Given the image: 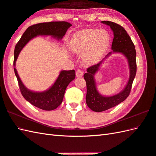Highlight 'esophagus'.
Wrapping results in <instances>:
<instances>
[{
  "label": "esophagus",
  "instance_id": "1",
  "mask_svg": "<svg viewBox=\"0 0 156 156\" xmlns=\"http://www.w3.org/2000/svg\"><path fill=\"white\" fill-rule=\"evenodd\" d=\"M83 70H82V69H77L76 72V76L77 77H82V76H83Z\"/></svg>",
  "mask_w": 156,
  "mask_h": 156
}]
</instances>
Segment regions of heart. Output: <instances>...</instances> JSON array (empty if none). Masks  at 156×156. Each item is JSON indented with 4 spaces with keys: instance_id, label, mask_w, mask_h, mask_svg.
Segmentation results:
<instances>
[{
    "instance_id": "1",
    "label": "heart",
    "mask_w": 156,
    "mask_h": 156,
    "mask_svg": "<svg viewBox=\"0 0 156 156\" xmlns=\"http://www.w3.org/2000/svg\"><path fill=\"white\" fill-rule=\"evenodd\" d=\"M110 35L105 29H87L76 33L72 39V48L76 53L88 50L83 55L86 64L97 62L107 50Z\"/></svg>"
}]
</instances>
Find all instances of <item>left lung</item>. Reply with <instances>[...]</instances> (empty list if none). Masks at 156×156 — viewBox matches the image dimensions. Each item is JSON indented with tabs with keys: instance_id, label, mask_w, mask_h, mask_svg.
Listing matches in <instances>:
<instances>
[{
	"instance_id": "obj_1",
	"label": "left lung",
	"mask_w": 156,
	"mask_h": 156,
	"mask_svg": "<svg viewBox=\"0 0 156 156\" xmlns=\"http://www.w3.org/2000/svg\"><path fill=\"white\" fill-rule=\"evenodd\" d=\"M102 23L110 26L113 31L114 38L111 47L112 52L121 53L127 58L130 68V77L126 87L120 93L112 97H103L97 91L94 79L95 73L98 71L99 66L103 60L88 68L87 69V72L84 74L87 89L86 102L88 107L95 112H102L108 110L124 101L130 94L132 84L137 72L136 50L133 43L127 31L122 26L114 22L103 21ZM111 53H109L107 56L110 55Z\"/></svg>"
}]
</instances>
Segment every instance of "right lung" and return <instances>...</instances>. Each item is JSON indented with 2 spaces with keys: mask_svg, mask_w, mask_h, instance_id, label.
Returning a JSON list of instances; mask_svg holds the SVG:
<instances>
[{
  "mask_svg": "<svg viewBox=\"0 0 156 156\" xmlns=\"http://www.w3.org/2000/svg\"><path fill=\"white\" fill-rule=\"evenodd\" d=\"M71 26L72 24L66 21H51L33 25L26 29L21 39L16 44L14 51L13 66L15 76L17 78L20 91L26 101L42 110H54L61 105L66 88L69 82L75 78V70L72 69L62 71L54 85L49 90L42 92H34L28 90L22 83L15 68V62L23 48L32 38L37 35H50L57 37L58 39H61L66 34L68 29Z\"/></svg>",
  "mask_w": 156,
  "mask_h": 156,
  "instance_id": "obj_1",
  "label": "right lung"
}]
</instances>
